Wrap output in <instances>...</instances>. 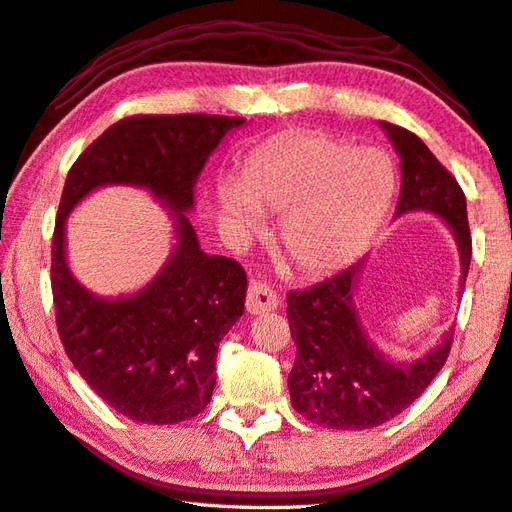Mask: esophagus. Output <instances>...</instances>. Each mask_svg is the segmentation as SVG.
Wrapping results in <instances>:
<instances>
[{
	"instance_id": "obj_1",
	"label": "esophagus",
	"mask_w": 512,
	"mask_h": 512,
	"mask_svg": "<svg viewBox=\"0 0 512 512\" xmlns=\"http://www.w3.org/2000/svg\"><path fill=\"white\" fill-rule=\"evenodd\" d=\"M277 304H280V297H277V293L271 286L264 282H257V280L248 284V293H246L248 313L271 311V309H277Z\"/></svg>"
}]
</instances>
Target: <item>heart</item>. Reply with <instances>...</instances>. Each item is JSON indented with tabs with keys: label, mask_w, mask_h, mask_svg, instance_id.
<instances>
[{
	"label": "heart",
	"mask_w": 512,
	"mask_h": 512,
	"mask_svg": "<svg viewBox=\"0 0 512 512\" xmlns=\"http://www.w3.org/2000/svg\"><path fill=\"white\" fill-rule=\"evenodd\" d=\"M394 192V170L376 150L295 132L250 156L241 183L221 185V206L248 230L259 210L282 219V244L302 273H329L367 244Z\"/></svg>",
	"instance_id": "obj_1"
}]
</instances>
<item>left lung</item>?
<instances>
[{
    "label": "left lung",
    "instance_id": "obj_1",
    "mask_svg": "<svg viewBox=\"0 0 512 512\" xmlns=\"http://www.w3.org/2000/svg\"><path fill=\"white\" fill-rule=\"evenodd\" d=\"M401 156V194L396 215L430 210L448 221L459 244L461 288L466 286L472 237L466 194L457 179L410 129L383 123ZM360 262L302 291H288L286 315L297 345L288 392L297 412L336 430H367L410 407L450 356L452 329L425 358L389 362L365 338L353 306Z\"/></svg>",
    "mask_w": 512,
    "mask_h": 512
}]
</instances>
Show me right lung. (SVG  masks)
<instances>
[{
    "mask_svg": "<svg viewBox=\"0 0 512 512\" xmlns=\"http://www.w3.org/2000/svg\"><path fill=\"white\" fill-rule=\"evenodd\" d=\"M235 116L138 114L105 129L64 183L51 244L55 324L73 367L116 412L138 423L172 425L197 416L215 389L217 347L244 313L246 271L206 255L185 217L192 188ZM147 187L175 210L177 248L143 292L98 298L75 281L63 259V219L94 187Z\"/></svg>",
    "mask_w": 512,
    "mask_h": 512,
    "instance_id": "1",
    "label": "right lung"
}]
</instances>
